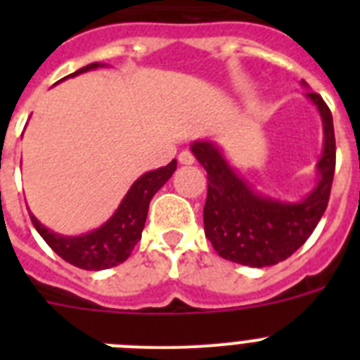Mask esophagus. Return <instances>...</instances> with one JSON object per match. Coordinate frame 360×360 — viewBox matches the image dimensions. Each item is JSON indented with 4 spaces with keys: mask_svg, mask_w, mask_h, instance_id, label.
I'll return each instance as SVG.
<instances>
[{
    "mask_svg": "<svg viewBox=\"0 0 360 360\" xmlns=\"http://www.w3.org/2000/svg\"><path fill=\"white\" fill-rule=\"evenodd\" d=\"M178 160H180V164L191 165V164H195V155H193L191 151H182L180 155H178Z\"/></svg>",
    "mask_w": 360,
    "mask_h": 360,
    "instance_id": "obj_1",
    "label": "esophagus"
}]
</instances>
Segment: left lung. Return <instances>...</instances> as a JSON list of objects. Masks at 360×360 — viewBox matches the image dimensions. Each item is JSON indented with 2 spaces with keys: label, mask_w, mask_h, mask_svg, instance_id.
I'll return each instance as SVG.
<instances>
[{
  "label": "left lung",
  "mask_w": 360,
  "mask_h": 360,
  "mask_svg": "<svg viewBox=\"0 0 360 360\" xmlns=\"http://www.w3.org/2000/svg\"><path fill=\"white\" fill-rule=\"evenodd\" d=\"M307 97L323 119L324 148L317 162L319 182L301 202H281L259 195L232 171L214 142L191 144L196 160L207 171L205 236L229 262L262 269L287 259L308 240L326 211L335 173L333 119L321 95L308 91Z\"/></svg>",
  "instance_id": "8db88e82"
}]
</instances>
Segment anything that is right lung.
I'll list each match as a JSON object with an SVG mask.
<instances>
[{"instance_id":"right-lung-1","label":"right lung","mask_w":360,"mask_h":360,"mask_svg":"<svg viewBox=\"0 0 360 360\" xmlns=\"http://www.w3.org/2000/svg\"><path fill=\"white\" fill-rule=\"evenodd\" d=\"M104 66L101 63H91L84 68L77 70L68 77H75L79 73ZM66 79V77H65ZM176 169V160H171L165 167L142 174L124 196L115 214L95 231L82 236H61L49 231L39 219L30 212V219L36 231L39 232L50 249L61 256L70 265L84 270H104L124 263L131 256L135 245L141 241L142 229L148 218L149 202L158 189L171 178Z\"/></svg>"}]
</instances>
